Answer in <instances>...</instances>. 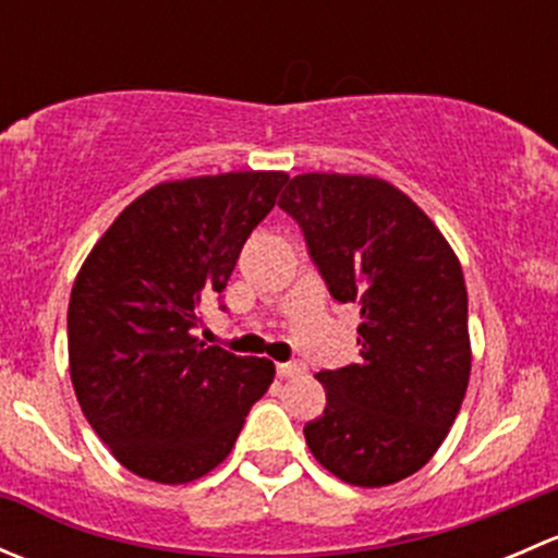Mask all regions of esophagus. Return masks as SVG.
<instances>
[{
    "instance_id": "esophagus-1",
    "label": "esophagus",
    "mask_w": 558,
    "mask_h": 558,
    "mask_svg": "<svg viewBox=\"0 0 558 558\" xmlns=\"http://www.w3.org/2000/svg\"><path fill=\"white\" fill-rule=\"evenodd\" d=\"M278 375L280 378H300L302 373H305V367H302L300 362H286V364H278Z\"/></svg>"
}]
</instances>
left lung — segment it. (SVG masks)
Instances as JSON below:
<instances>
[{"label": "left lung", "instance_id": "8db88e82", "mask_svg": "<svg viewBox=\"0 0 558 558\" xmlns=\"http://www.w3.org/2000/svg\"><path fill=\"white\" fill-rule=\"evenodd\" d=\"M337 302L362 307L359 364L324 369L305 424L320 466L351 486L404 481L451 432L470 384L466 286L453 247L397 185L305 172L280 196Z\"/></svg>", "mask_w": 558, "mask_h": 558}]
</instances>
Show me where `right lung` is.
<instances>
[{
  "label": "right lung",
  "instance_id": "add662e5",
  "mask_svg": "<svg viewBox=\"0 0 558 558\" xmlns=\"http://www.w3.org/2000/svg\"><path fill=\"white\" fill-rule=\"evenodd\" d=\"M286 172H223L154 185L112 221L72 286L70 375L99 440L145 481L191 483L234 448L275 378L269 359L191 335L221 294Z\"/></svg>",
  "mask_w": 558,
  "mask_h": 558
}]
</instances>
